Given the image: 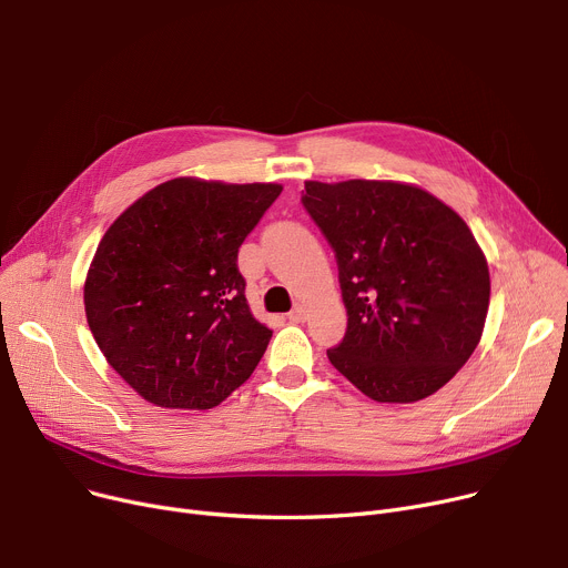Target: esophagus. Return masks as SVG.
Returning a JSON list of instances; mask_svg holds the SVG:
<instances>
[{
  "mask_svg": "<svg viewBox=\"0 0 568 568\" xmlns=\"http://www.w3.org/2000/svg\"><path fill=\"white\" fill-rule=\"evenodd\" d=\"M287 320H290V322H294V324H298V322H306V308H304V304H296V306L292 308V313L287 315Z\"/></svg>",
  "mask_w": 568,
  "mask_h": 568,
  "instance_id": "34e87169",
  "label": "esophagus"
}]
</instances>
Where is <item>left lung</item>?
<instances>
[{"label": "left lung", "instance_id": "1", "mask_svg": "<svg viewBox=\"0 0 568 568\" xmlns=\"http://www.w3.org/2000/svg\"><path fill=\"white\" fill-rule=\"evenodd\" d=\"M304 205L337 257L349 324L333 367L369 399L420 402L479 345L490 276L468 223L423 186L306 182Z\"/></svg>", "mask_w": 568, "mask_h": 568}]
</instances>
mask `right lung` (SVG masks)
I'll return each mask as SVG.
<instances>
[{"mask_svg":"<svg viewBox=\"0 0 568 568\" xmlns=\"http://www.w3.org/2000/svg\"><path fill=\"white\" fill-rule=\"evenodd\" d=\"M281 192L173 178L106 229L84 281L87 322L145 402L205 410L253 374L272 328L251 313L237 251Z\"/></svg>","mask_w":568,"mask_h":568,"instance_id":"add662e5","label":"right lung"}]
</instances>
